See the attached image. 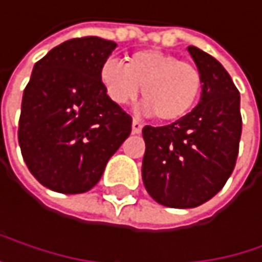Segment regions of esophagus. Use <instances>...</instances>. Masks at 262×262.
Instances as JSON below:
<instances>
[{"label":"esophagus","mask_w":262,"mask_h":262,"mask_svg":"<svg viewBox=\"0 0 262 262\" xmlns=\"http://www.w3.org/2000/svg\"><path fill=\"white\" fill-rule=\"evenodd\" d=\"M142 128H143V125L139 122V120H133V134H140L142 133Z\"/></svg>","instance_id":"obj_1"}]
</instances>
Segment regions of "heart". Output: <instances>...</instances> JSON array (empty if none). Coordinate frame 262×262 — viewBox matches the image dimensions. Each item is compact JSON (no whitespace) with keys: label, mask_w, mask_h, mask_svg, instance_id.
<instances>
[{"label":"heart","mask_w":262,"mask_h":262,"mask_svg":"<svg viewBox=\"0 0 262 262\" xmlns=\"http://www.w3.org/2000/svg\"><path fill=\"white\" fill-rule=\"evenodd\" d=\"M99 77L110 100L119 106L133 103L142 88V113L157 114L165 122L187 116L201 92V75L193 64L157 49L137 51L126 64L108 58Z\"/></svg>","instance_id":"obj_1"}]
</instances>
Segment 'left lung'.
<instances>
[{
  "label": "left lung",
  "mask_w": 262,
  "mask_h": 262,
  "mask_svg": "<svg viewBox=\"0 0 262 262\" xmlns=\"http://www.w3.org/2000/svg\"><path fill=\"white\" fill-rule=\"evenodd\" d=\"M201 75L196 108L167 126H145L142 181L160 205L194 208L211 199L230 178L239 149V91L224 66L188 46Z\"/></svg>",
  "instance_id": "left-lung-1"
}]
</instances>
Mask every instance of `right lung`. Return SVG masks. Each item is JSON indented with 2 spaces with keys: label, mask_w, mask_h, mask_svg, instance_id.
Wrapping results in <instances>:
<instances>
[{
  "label": "right lung",
  "mask_w": 262,
  "mask_h": 262,
  "mask_svg": "<svg viewBox=\"0 0 262 262\" xmlns=\"http://www.w3.org/2000/svg\"><path fill=\"white\" fill-rule=\"evenodd\" d=\"M116 48L99 37L68 40L32 69L18 142L29 171L49 190L89 191L131 134L133 119L110 100L99 77Z\"/></svg>",
  "instance_id": "1"
}]
</instances>
